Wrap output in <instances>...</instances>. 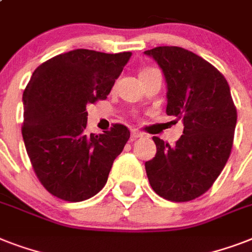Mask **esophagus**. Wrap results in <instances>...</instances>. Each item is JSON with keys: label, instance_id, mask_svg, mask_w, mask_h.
I'll return each instance as SVG.
<instances>
[{"label": "esophagus", "instance_id": "34e87169", "mask_svg": "<svg viewBox=\"0 0 252 252\" xmlns=\"http://www.w3.org/2000/svg\"><path fill=\"white\" fill-rule=\"evenodd\" d=\"M144 136V133L142 132H140V130L137 129H132V133H130V138L132 140H136V138H140Z\"/></svg>", "mask_w": 252, "mask_h": 252}]
</instances>
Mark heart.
<instances>
[{
	"instance_id": "obj_1",
	"label": "heart",
	"mask_w": 252,
	"mask_h": 252,
	"mask_svg": "<svg viewBox=\"0 0 252 252\" xmlns=\"http://www.w3.org/2000/svg\"><path fill=\"white\" fill-rule=\"evenodd\" d=\"M150 69H152V68H146V69H144V70H142V72H141V74H142V73L148 72V70H150Z\"/></svg>"
}]
</instances>
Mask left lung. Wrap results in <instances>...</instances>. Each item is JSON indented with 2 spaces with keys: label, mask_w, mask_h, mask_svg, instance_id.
<instances>
[{
  "label": "left lung",
  "mask_w": 252,
  "mask_h": 252,
  "mask_svg": "<svg viewBox=\"0 0 252 252\" xmlns=\"http://www.w3.org/2000/svg\"><path fill=\"white\" fill-rule=\"evenodd\" d=\"M145 55L157 61L167 82L166 114L182 120L183 134L170 145L154 136L156 157L145 162L156 193L184 203L213 186L233 148L237 108L222 73L180 47H156Z\"/></svg>",
  "instance_id": "obj_1"
}]
</instances>
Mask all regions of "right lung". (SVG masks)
<instances>
[{"label":"right lung","instance_id":"add662e5","mask_svg":"<svg viewBox=\"0 0 252 252\" xmlns=\"http://www.w3.org/2000/svg\"><path fill=\"white\" fill-rule=\"evenodd\" d=\"M132 53L74 49L39 65L23 93L22 136L43 187L65 201L96 195L130 132L87 134L86 106L104 100Z\"/></svg>","mask_w":252,"mask_h":252}]
</instances>
